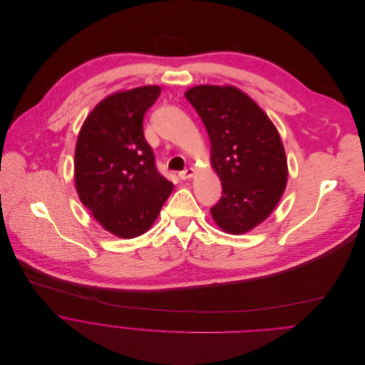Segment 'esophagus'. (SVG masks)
<instances>
[{
  "label": "esophagus",
  "mask_w": 365,
  "mask_h": 365,
  "mask_svg": "<svg viewBox=\"0 0 365 365\" xmlns=\"http://www.w3.org/2000/svg\"><path fill=\"white\" fill-rule=\"evenodd\" d=\"M194 175V170L192 168H187V170H184V171H181L180 174H178V177L181 178V180H188V178H191Z\"/></svg>",
  "instance_id": "34e87169"
}]
</instances>
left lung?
I'll use <instances>...</instances> for the list:
<instances>
[{"label":"left lung","mask_w":365,"mask_h":365,"mask_svg":"<svg viewBox=\"0 0 365 365\" xmlns=\"http://www.w3.org/2000/svg\"><path fill=\"white\" fill-rule=\"evenodd\" d=\"M211 142V165L222 198L211 207L222 230L242 235L269 217L287 178L280 136L267 115L233 86H195L185 92Z\"/></svg>","instance_id":"8db88e82"}]
</instances>
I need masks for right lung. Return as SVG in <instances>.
<instances>
[{
    "label": "right lung",
    "instance_id": "1",
    "mask_svg": "<svg viewBox=\"0 0 365 365\" xmlns=\"http://www.w3.org/2000/svg\"><path fill=\"white\" fill-rule=\"evenodd\" d=\"M160 86L118 92L86 118L76 143L75 182L82 204L110 233L132 239L155 222L174 184L155 165L143 116Z\"/></svg>",
    "mask_w": 365,
    "mask_h": 365
}]
</instances>
